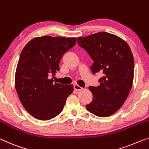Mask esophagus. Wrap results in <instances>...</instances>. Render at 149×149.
<instances>
[{
    "mask_svg": "<svg viewBox=\"0 0 149 149\" xmlns=\"http://www.w3.org/2000/svg\"><path fill=\"white\" fill-rule=\"evenodd\" d=\"M74 89L76 91H81V90H82V88L81 87V86L78 85V84H74Z\"/></svg>",
    "mask_w": 149,
    "mask_h": 149,
    "instance_id": "esophagus-1",
    "label": "esophagus"
}]
</instances>
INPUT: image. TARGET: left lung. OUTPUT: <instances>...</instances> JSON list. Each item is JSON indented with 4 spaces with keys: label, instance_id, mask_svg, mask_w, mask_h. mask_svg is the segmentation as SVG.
<instances>
[{
    "label": "left lung",
    "instance_id": "obj_1",
    "mask_svg": "<svg viewBox=\"0 0 149 149\" xmlns=\"http://www.w3.org/2000/svg\"><path fill=\"white\" fill-rule=\"evenodd\" d=\"M80 47L88 52L94 63L93 74H102L98 86H89L93 100L87 111L100 117L114 114L124 103L132 87L134 58L129 46L113 34L100 32L77 38Z\"/></svg>",
    "mask_w": 149,
    "mask_h": 149
}]
</instances>
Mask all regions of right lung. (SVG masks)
I'll return each instance as SVG.
<instances>
[{"label": "right lung", "mask_w": 149, "mask_h": 149, "mask_svg": "<svg viewBox=\"0 0 149 149\" xmlns=\"http://www.w3.org/2000/svg\"><path fill=\"white\" fill-rule=\"evenodd\" d=\"M76 38L36 37L20 53L15 74V87L24 109L41 120L52 119L63 111L72 84L53 83L51 75L60 70L63 54L74 47Z\"/></svg>", "instance_id": "add662e5"}]
</instances>
